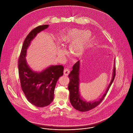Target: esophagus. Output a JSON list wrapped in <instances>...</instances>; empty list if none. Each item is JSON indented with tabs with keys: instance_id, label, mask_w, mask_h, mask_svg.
I'll return each mask as SVG.
<instances>
[{
	"instance_id": "1",
	"label": "esophagus",
	"mask_w": 133,
	"mask_h": 133,
	"mask_svg": "<svg viewBox=\"0 0 133 133\" xmlns=\"http://www.w3.org/2000/svg\"><path fill=\"white\" fill-rule=\"evenodd\" d=\"M70 73V70L68 69H65L64 70V75L65 76H68Z\"/></svg>"
}]
</instances>
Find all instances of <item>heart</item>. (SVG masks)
Returning a JSON list of instances; mask_svg holds the SVG:
<instances>
[{"instance_id":"heart-1","label":"heart","mask_w":133,"mask_h":133,"mask_svg":"<svg viewBox=\"0 0 133 133\" xmlns=\"http://www.w3.org/2000/svg\"><path fill=\"white\" fill-rule=\"evenodd\" d=\"M78 29H72L66 31L61 37L60 41L64 45H71L69 51L71 55L74 58L82 57L85 50L91 44L93 36L91 32L84 31ZM60 53L64 55L65 51L61 49Z\"/></svg>"}]
</instances>
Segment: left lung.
<instances>
[{
    "instance_id": "1",
    "label": "left lung",
    "mask_w": 133,
    "mask_h": 133,
    "mask_svg": "<svg viewBox=\"0 0 133 133\" xmlns=\"http://www.w3.org/2000/svg\"><path fill=\"white\" fill-rule=\"evenodd\" d=\"M79 67L80 61L78 60L73 66V70L69 75L70 82L68 89L70 92V100L72 106L77 110L80 112H87L98 106L104 99L107 94L111 85H112L116 75V68L114 65L113 77L108 87L104 94L97 101L93 102H87L82 100L80 96L79 92Z\"/></svg>"
}]
</instances>
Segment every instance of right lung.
I'll return each mask as SVG.
<instances>
[{
    "instance_id": "1",
    "label": "right lung",
    "mask_w": 133,
    "mask_h": 133,
    "mask_svg": "<svg viewBox=\"0 0 133 133\" xmlns=\"http://www.w3.org/2000/svg\"><path fill=\"white\" fill-rule=\"evenodd\" d=\"M48 26V24L39 25L29 33L23 43L18 62L22 90L27 100L39 108L48 106L53 101L57 81L63 74L64 68L62 65H51L41 72H35L30 69L25 59L31 41L37 33Z\"/></svg>"
}]
</instances>
